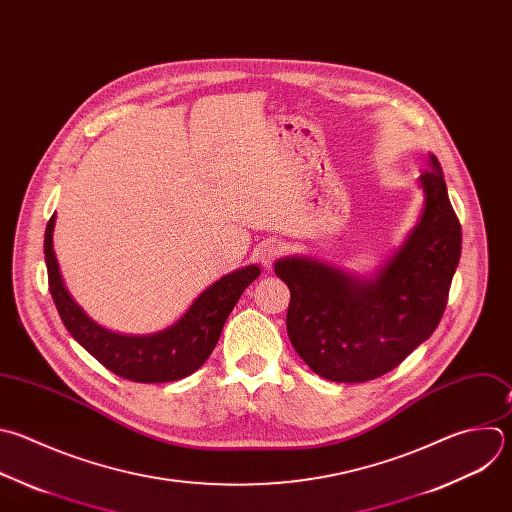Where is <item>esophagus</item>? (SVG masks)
<instances>
[{
	"mask_svg": "<svg viewBox=\"0 0 512 512\" xmlns=\"http://www.w3.org/2000/svg\"><path fill=\"white\" fill-rule=\"evenodd\" d=\"M257 255L265 267H273V263L283 255V247L277 245L275 241H265V243H261Z\"/></svg>",
	"mask_w": 512,
	"mask_h": 512,
	"instance_id": "esophagus-1",
	"label": "esophagus"
}]
</instances>
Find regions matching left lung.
Instances as JSON below:
<instances>
[{
    "label": "left lung",
    "instance_id": "8db88e82",
    "mask_svg": "<svg viewBox=\"0 0 512 512\" xmlns=\"http://www.w3.org/2000/svg\"><path fill=\"white\" fill-rule=\"evenodd\" d=\"M426 205L402 249L374 281L309 259H281L291 291L287 333L301 360L331 382H368L400 366L438 327L462 249L436 156L420 175Z\"/></svg>",
    "mask_w": 512,
    "mask_h": 512
}]
</instances>
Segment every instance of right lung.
I'll return each instance as SVG.
<instances>
[{
  "label": "right lung",
  "mask_w": 512,
  "mask_h": 512,
  "mask_svg": "<svg viewBox=\"0 0 512 512\" xmlns=\"http://www.w3.org/2000/svg\"><path fill=\"white\" fill-rule=\"evenodd\" d=\"M54 217L48 221L44 255L50 293L56 309L76 342L112 374L138 382H175L197 372L213 354L223 325L241 293L259 277L261 269L249 265L213 283L191 309L168 329L154 335H120L94 323L70 297L52 247Z\"/></svg>",
  "instance_id": "right-lung-1"
}]
</instances>
